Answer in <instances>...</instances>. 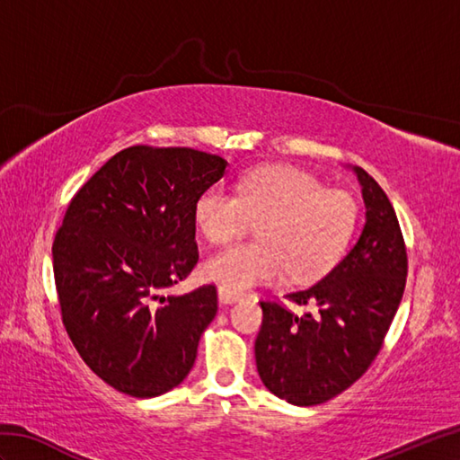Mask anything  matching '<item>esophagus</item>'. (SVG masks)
I'll return each mask as SVG.
<instances>
[{
	"label": "esophagus",
	"instance_id": "1",
	"mask_svg": "<svg viewBox=\"0 0 460 460\" xmlns=\"http://www.w3.org/2000/svg\"><path fill=\"white\" fill-rule=\"evenodd\" d=\"M217 295H219L221 305H233V302H239L241 300V295H235V292H231L227 288H223V287H219Z\"/></svg>",
	"mask_w": 460,
	"mask_h": 460
}]
</instances>
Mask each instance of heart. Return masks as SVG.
<instances>
[{
	"label": "heart",
	"instance_id": "b5f03b06",
	"mask_svg": "<svg viewBox=\"0 0 460 460\" xmlns=\"http://www.w3.org/2000/svg\"><path fill=\"white\" fill-rule=\"evenodd\" d=\"M205 239L227 245L261 221V241L225 249L205 262V275L231 292L270 285L290 275L318 279L344 255L356 227L358 205L344 190L324 188L292 165L247 173L239 195L221 185L205 190L193 208Z\"/></svg>",
	"mask_w": 460,
	"mask_h": 460
}]
</instances>
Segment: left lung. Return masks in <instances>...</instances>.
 Listing matches in <instances>:
<instances>
[{"label": "left lung", "mask_w": 460, "mask_h": 460, "mask_svg": "<svg viewBox=\"0 0 460 460\" xmlns=\"http://www.w3.org/2000/svg\"><path fill=\"white\" fill-rule=\"evenodd\" d=\"M351 170L366 203L359 239L316 285L287 295L316 306V314L261 302L257 371L270 394L292 405L324 403L364 376L403 298L407 251L394 205L366 170Z\"/></svg>", "instance_id": "8db88e82"}]
</instances>
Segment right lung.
Returning a JSON list of instances; mask_svg holds the SVG:
<instances>
[{
	"label": "right lung",
	"mask_w": 460,
	"mask_h": 460,
	"mask_svg": "<svg viewBox=\"0 0 460 460\" xmlns=\"http://www.w3.org/2000/svg\"><path fill=\"white\" fill-rule=\"evenodd\" d=\"M227 162L191 148L132 146L66 208L53 243L63 324L84 364L148 399L180 385L217 314L213 285L164 296L198 265L193 208Z\"/></svg>",
	"instance_id": "right-lung-1"
}]
</instances>
